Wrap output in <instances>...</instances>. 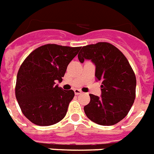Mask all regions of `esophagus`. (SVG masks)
Here are the masks:
<instances>
[{
  "mask_svg": "<svg viewBox=\"0 0 154 154\" xmlns=\"http://www.w3.org/2000/svg\"><path fill=\"white\" fill-rule=\"evenodd\" d=\"M74 91H75V95H79V94H82V91H81L80 90H79V89H75L74 90Z\"/></svg>",
  "mask_w": 154,
  "mask_h": 154,
  "instance_id": "esophagus-1",
  "label": "esophagus"
}]
</instances>
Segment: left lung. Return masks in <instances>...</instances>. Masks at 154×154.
<instances>
[{"instance_id":"left-lung-1","label":"left lung","mask_w":154,"mask_h":154,"mask_svg":"<svg viewBox=\"0 0 154 154\" xmlns=\"http://www.w3.org/2000/svg\"><path fill=\"white\" fill-rule=\"evenodd\" d=\"M80 63L91 60L96 66V81H101V97L90 94L84 106L90 120L102 126H112L128 114L136 96V76L126 57L106 42L83 46L78 55Z\"/></svg>"}]
</instances>
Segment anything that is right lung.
Returning a JSON list of instances; mask_svg holds the SVG:
<instances>
[{
    "label": "right lung",
    "mask_w": 154,
    "mask_h": 154,
    "mask_svg": "<svg viewBox=\"0 0 154 154\" xmlns=\"http://www.w3.org/2000/svg\"><path fill=\"white\" fill-rule=\"evenodd\" d=\"M80 48L48 44L32 51L22 63L15 94L23 114L32 123L51 126L65 117L75 93L63 90L56 82L63 80L67 65Z\"/></svg>",
    "instance_id": "right-lung-1"
}]
</instances>
